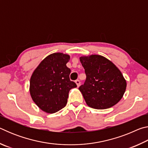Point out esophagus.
<instances>
[{
	"label": "esophagus",
	"mask_w": 148,
	"mask_h": 148,
	"mask_svg": "<svg viewBox=\"0 0 148 148\" xmlns=\"http://www.w3.org/2000/svg\"><path fill=\"white\" fill-rule=\"evenodd\" d=\"M76 82V84L77 87H79L80 86V83H81V82H80V81H79V79H76V82Z\"/></svg>",
	"instance_id": "esophagus-1"
}]
</instances>
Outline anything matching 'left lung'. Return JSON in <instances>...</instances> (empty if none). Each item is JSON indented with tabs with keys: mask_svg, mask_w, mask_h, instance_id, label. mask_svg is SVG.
I'll return each mask as SVG.
<instances>
[{
	"mask_svg": "<svg viewBox=\"0 0 148 148\" xmlns=\"http://www.w3.org/2000/svg\"><path fill=\"white\" fill-rule=\"evenodd\" d=\"M86 79L79 87L86 104L92 108L107 109L116 105L123 96L127 82L113 62L103 56H82Z\"/></svg>",
	"mask_w": 148,
	"mask_h": 148,
	"instance_id": "left-lung-1",
	"label": "left lung"
}]
</instances>
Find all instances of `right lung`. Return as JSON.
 Listing matches in <instances>:
<instances>
[{"label": "right lung", "mask_w": 148, "mask_h": 148, "mask_svg": "<svg viewBox=\"0 0 148 148\" xmlns=\"http://www.w3.org/2000/svg\"><path fill=\"white\" fill-rule=\"evenodd\" d=\"M70 56L54 53L47 56L34 70L30 79V94L34 103L48 114L66 106L69 91L76 87L70 79L71 69L66 66Z\"/></svg>", "instance_id": "obj_1"}]
</instances>
